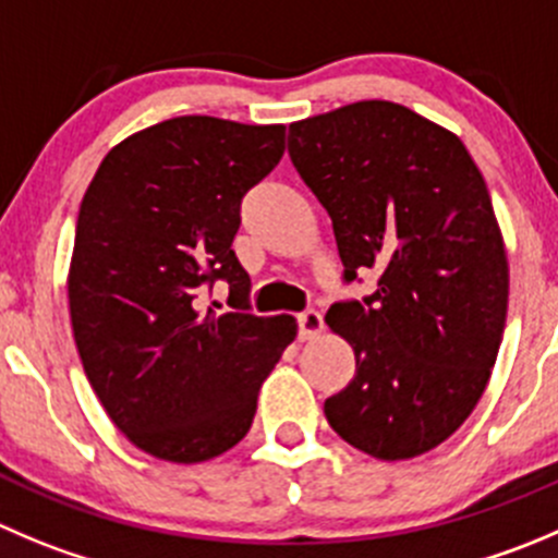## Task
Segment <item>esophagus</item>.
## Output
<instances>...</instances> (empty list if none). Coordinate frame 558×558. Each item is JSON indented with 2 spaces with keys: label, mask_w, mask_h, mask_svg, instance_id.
<instances>
[{
  "label": "esophagus",
  "mask_w": 558,
  "mask_h": 558,
  "mask_svg": "<svg viewBox=\"0 0 558 558\" xmlns=\"http://www.w3.org/2000/svg\"><path fill=\"white\" fill-rule=\"evenodd\" d=\"M323 331V315L317 310H306L299 315V337L315 339Z\"/></svg>",
  "instance_id": "34e87169"
}]
</instances>
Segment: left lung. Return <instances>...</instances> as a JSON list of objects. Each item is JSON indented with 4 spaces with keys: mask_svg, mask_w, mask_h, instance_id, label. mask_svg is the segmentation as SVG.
Segmentation results:
<instances>
[{
    "mask_svg": "<svg viewBox=\"0 0 558 558\" xmlns=\"http://www.w3.org/2000/svg\"><path fill=\"white\" fill-rule=\"evenodd\" d=\"M290 161L328 210L342 282L378 268L326 323L355 375L323 411L350 447L405 460L444 444L485 391L507 320L509 270L490 194L463 142L391 100L290 125Z\"/></svg>",
    "mask_w": 558,
    "mask_h": 558,
    "instance_id": "1",
    "label": "left lung"
}]
</instances>
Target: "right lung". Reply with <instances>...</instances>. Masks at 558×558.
Here are the masks:
<instances>
[{"label":"right lung","instance_id":"1","mask_svg":"<svg viewBox=\"0 0 558 558\" xmlns=\"http://www.w3.org/2000/svg\"><path fill=\"white\" fill-rule=\"evenodd\" d=\"M284 156V125L174 117L100 161L82 199L68 299L89 386L134 447L203 463L252 427L263 380L295 339L257 317L232 252L241 203ZM231 284L233 312L202 310Z\"/></svg>","mask_w":558,"mask_h":558}]
</instances>
